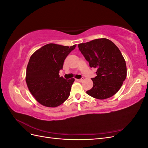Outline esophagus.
Segmentation results:
<instances>
[{
    "mask_svg": "<svg viewBox=\"0 0 148 148\" xmlns=\"http://www.w3.org/2000/svg\"><path fill=\"white\" fill-rule=\"evenodd\" d=\"M76 80H77V81L78 82H83V78H81V79H76Z\"/></svg>",
    "mask_w": 148,
    "mask_h": 148,
    "instance_id": "34e87169",
    "label": "esophagus"
}]
</instances>
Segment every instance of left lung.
Returning <instances> with one entry per match:
<instances>
[{"instance_id":"8db88e82","label":"left lung","mask_w":148,"mask_h":148,"mask_svg":"<svg viewBox=\"0 0 148 148\" xmlns=\"http://www.w3.org/2000/svg\"><path fill=\"white\" fill-rule=\"evenodd\" d=\"M78 49L90 67L96 69L90 96L105 99L117 93L127 77V65L119 49L110 40L100 38L78 44Z\"/></svg>"}]
</instances>
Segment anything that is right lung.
Segmentation results:
<instances>
[{
  "instance_id": "1",
  "label": "right lung",
  "mask_w": 148,
  "mask_h": 148,
  "mask_svg": "<svg viewBox=\"0 0 148 148\" xmlns=\"http://www.w3.org/2000/svg\"><path fill=\"white\" fill-rule=\"evenodd\" d=\"M76 46L50 43L31 55L26 68V82L31 95L39 104L56 107L69 98L75 79H65L59 73L65 58Z\"/></svg>"
}]
</instances>
